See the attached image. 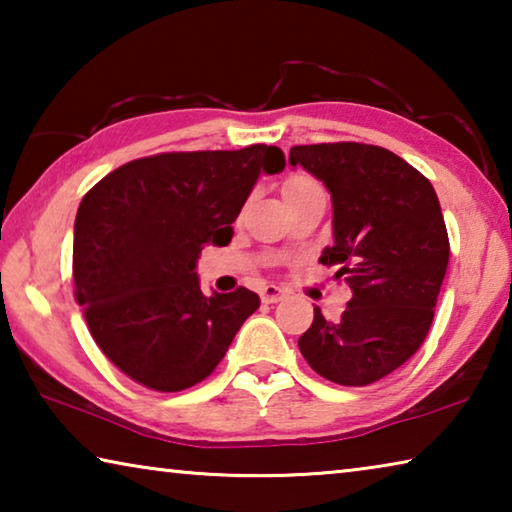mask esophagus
Returning a JSON list of instances; mask_svg holds the SVG:
<instances>
[{"instance_id":"1","label":"esophagus","mask_w":512,"mask_h":512,"mask_svg":"<svg viewBox=\"0 0 512 512\" xmlns=\"http://www.w3.org/2000/svg\"><path fill=\"white\" fill-rule=\"evenodd\" d=\"M259 298H262L264 305H275V302H280L284 298V291L280 287H275V284H266V287L259 291Z\"/></svg>"}]
</instances>
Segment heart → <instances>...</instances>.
I'll return each instance as SVG.
<instances>
[{
  "instance_id": "b5f03b06",
  "label": "heart",
  "mask_w": 512,
  "mask_h": 512,
  "mask_svg": "<svg viewBox=\"0 0 512 512\" xmlns=\"http://www.w3.org/2000/svg\"><path fill=\"white\" fill-rule=\"evenodd\" d=\"M314 185H318V183L309 176H291L287 183H284V198H289L291 194L300 192V189H307V187H314Z\"/></svg>"
}]
</instances>
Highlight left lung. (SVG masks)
I'll use <instances>...</instances> for the list:
<instances>
[{
	"instance_id": "1",
	"label": "left lung",
	"mask_w": 512,
	"mask_h": 512,
	"mask_svg": "<svg viewBox=\"0 0 512 512\" xmlns=\"http://www.w3.org/2000/svg\"><path fill=\"white\" fill-rule=\"evenodd\" d=\"M289 164L332 194L334 244L320 262L341 264L336 275L352 289L339 320L314 307L298 348L320 377L368 386L409 361L429 332L449 262L443 210L429 180L381 146H293Z\"/></svg>"
}]
</instances>
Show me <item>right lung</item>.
Masks as SVG:
<instances>
[{
	"label": "right lung",
	"instance_id": "obj_1",
	"mask_svg": "<svg viewBox=\"0 0 512 512\" xmlns=\"http://www.w3.org/2000/svg\"><path fill=\"white\" fill-rule=\"evenodd\" d=\"M284 169L277 146L160 153L126 162L83 196L74 221L76 302L115 366L176 393L219 366L259 307L246 287L203 296L198 255L228 246L262 173Z\"/></svg>",
	"mask_w": 512,
	"mask_h": 512
}]
</instances>
